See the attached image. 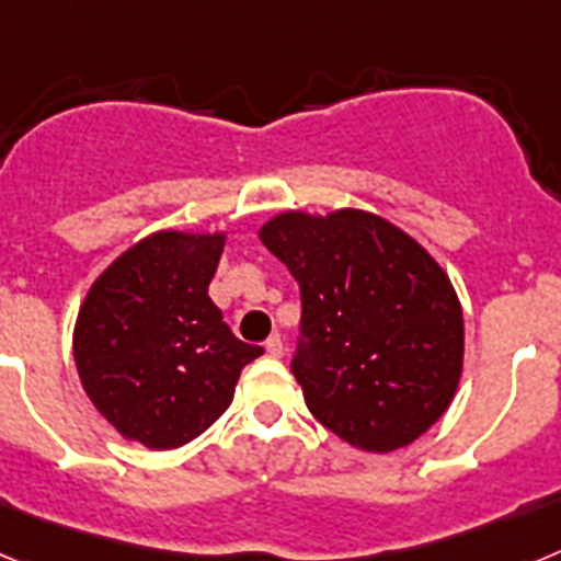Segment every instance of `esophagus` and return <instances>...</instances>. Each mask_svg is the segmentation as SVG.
<instances>
[{"instance_id": "obj_1", "label": "esophagus", "mask_w": 561, "mask_h": 561, "mask_svg": "<svg viewBox=\"0 0 561 561\" xmlns=\"http://www.w3.org/2000/svg\"><path fill=\"white\" fill-rule=\"evenodd\" d=\"M266 354L270 356H284V340H280V334H272L270 340H266Z\"/></svg>"}]
</instances>
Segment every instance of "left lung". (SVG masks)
<instances>
[{"label": "left lung", "mask_w": 561, "mask_h": 561, "mask_svg": "<svg viewBox=\"0 0 561 561\" xmlns=\"http://www.w3.org/2000/svg\"><path fill=\"white\" fill-rule=\"evenodd\" d=\"M257 236L300 284L291 374L311 415L365 453H393L427 433L463 370V311L438 261L354 207L286 210Z\"/></svg>", "instance_id": "1"}]
</instances>
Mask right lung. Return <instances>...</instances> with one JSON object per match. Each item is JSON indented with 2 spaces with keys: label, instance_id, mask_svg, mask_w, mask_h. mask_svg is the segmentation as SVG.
<instances>
[{
  "label": "right lung",
  "instance_id": "right-lung-1",
  "mask_svg": "<svg viewBox=\"0 0 561 561\" xmlns=\"http://www.w3.org/2000/svg\"><path fill=\"white\" fill-rule=\"evenodd\" d=\"M225 232L160 230L128 247L83 297L72 334L81 385L126 440L176 449L230 408L241 368L264 354L207 295Z\"/></svg>",
  "mask_w": 561,
  "mask_h": 561
}]
</instances>
